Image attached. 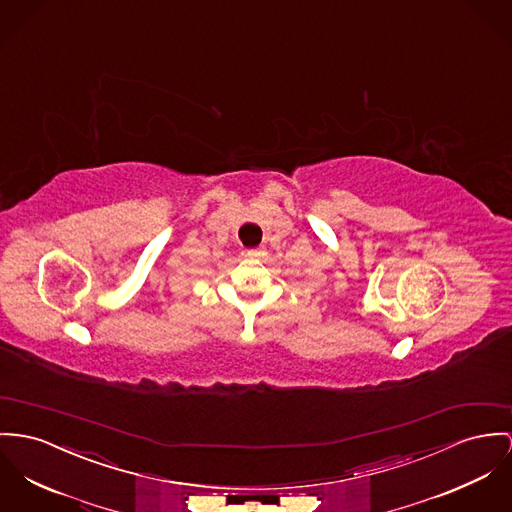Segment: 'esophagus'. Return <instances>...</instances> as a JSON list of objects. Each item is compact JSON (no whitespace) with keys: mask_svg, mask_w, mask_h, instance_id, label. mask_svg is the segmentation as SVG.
Returning a JSON list of instances; mask_svg holds the SVG:
<instances>
[{"mask_svg":"<svg viewBox=\"0 0 512 512\" xmlns=\"http://www.w3.org/2000/svg\"><path fill=\"white\" fill-rule=\"evenodd\" d=\"M263 253V249H259V247H255V249H247V257H259Z\"/></svg>","mask_w":512,"mask_h":512,"instance_id":"esophagus-1","label":"esophagus"}]
</instances>
